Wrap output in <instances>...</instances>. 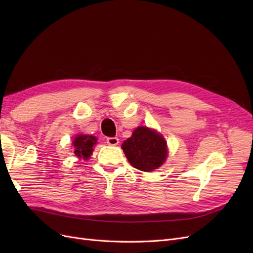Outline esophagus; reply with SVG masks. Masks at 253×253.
<instances>
[{
  "label": "esophagus",
  "instance_id": "esophagus-1",
  "mask_svg": "<svg viewBox=\"0 0 253 253\" xmlns=\"http://www.w3.org/2000/svg\"><path fill=\"white\" fill-rule=\"evenodd\" d=\"M106 142H108L109 145H117L119 143V139L117 137H109V138L106 139Z\"/></svg>",
  "mask_w": 253,
  "mask_h": 253
}]
</instances>
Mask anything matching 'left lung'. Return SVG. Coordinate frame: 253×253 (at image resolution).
I'll use <instances>...</instances> for the list:
<instances>
[{
  "label": "left lung",
  "instance_id": "left-lung-1",
  "mask_svg": "<svg viewBox=\"0 0 253 253\" xmlns=\"http://www.w3.org/2000/svg\"><path fill=\"white\" fill-rule=\"evenodd\" d=\"M121 148L129 164L144 172L158 169L168 157L167 142L163 135L147 126L137 127Z\"/></svg>",
  "mask_w": 253,
  "mask_h": 253
}]
</instances>
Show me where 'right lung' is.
Here are the masks:
<instances>
[{
    "instance_id": "1",
    "label": "right lung",
    "mask_w": 253,
    "mask_h": 253,
    "mask_svg": "<svg viewBox=\"0 0 253 253\" xmlns=\"http://www.w3.org/2000/svg\"><path fill=\"white\" fill-rule=\"evenodd\" d=\"M96 143L97 138L93 135H77L73 141L75 155L85 160L88 159L93 153V148Z\"/></svg>"
}]
</instances>
